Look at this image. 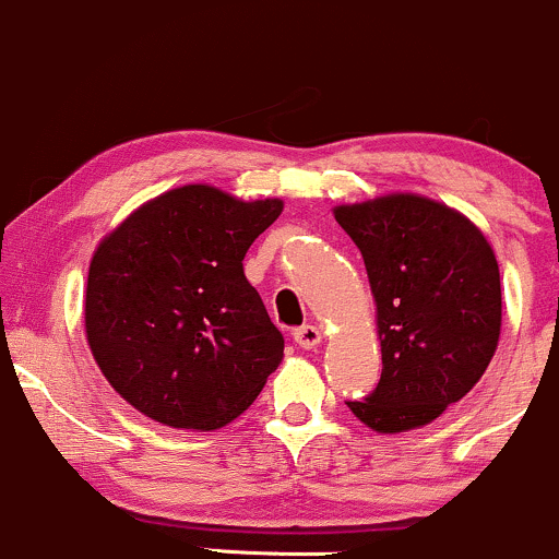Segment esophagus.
Wrapping results in <instances>:
<instances>
[{"mask_svg":"<svg viewBox=\"0 0 559 559\" xmlns=\"http://www.w3.org/2000/svg\"><path fill=\"white\" fill-rule=\"evenodd\" d=\"M293 337H296L298 346L306 350L317 348L319 343H322V332H319V328H313V324H304V328H298L296 332H293Z\"/></svg>","mask_w":559,"mask_h":559,"instance_id":"34e87169","label":"esophagus"}]
</instances>
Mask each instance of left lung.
I'll list each match as a JSON object with an SVG mask.
<instances>
[{
  "mask_svg": "<svg viewBox=\"0 0 559 559\" xmlns=\"http://www.w3.org/2000/svg\"><path fill=\"white\" fill-rule=\"evenodd\" d=\"M361 250L374 298L382 374L348 409L382 436L425 428L467 396L501 332L491 242L451 205L388 192L332 209Z\"/></svg>",
  "mask_w": 559,
  "mask_h": 559,
  "instance_id": "obj_1",
  "label": "left lung"
}]
</instances>
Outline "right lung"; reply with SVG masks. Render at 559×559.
<instances>
[{
  "label": "right lung",
  "mask_w": 559,
  "mask_h": 559,
  "mask_svg": "<svg viewBox=\"0 0 559 559\" xmlns=\"http://www.w3.org/2000/svg\"><path fill=\"white\" fill-rule=\"evenodd\" d=\"M280 198L185 185L134 209L94 248L84 332L99 372L144 417L218 430L253 404L285 356L242 259Z\"/></svg>",
  "instance_id": "1"
}]
</instances>
